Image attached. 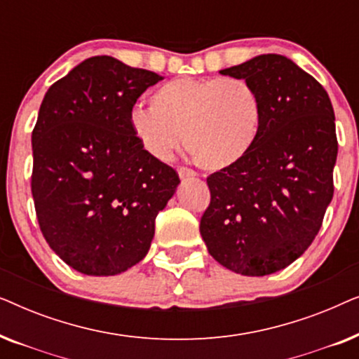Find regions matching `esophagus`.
Listing matches in <instances>:
<instances>
[{"instance_id": "34e87169", "label": "esophagus", "mask_w": 359, "mask_h": 359, "mask_svg": "<svg viewBox=\"0 0 359 359\" xmlns=\"http://www.w3.org/2000/svg\"><path fill=\"white\" fill-rule=\"evenodd\" d=\"M178 176L181 180H193V178H196V173L193 170H189V168H180L178 170Z\"/></svg>"}]
</instances>
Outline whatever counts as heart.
Listing matches in <instances>:
<instances>
[{"label": "heart", "mask_w": 359, "mask_h": 359, "mask_svg": "<svg viewBox=\"0 0 359 359\" xmlns=\"http://www.w3.org/2000/svg\"><path fill=\"white\" fill-rule=\"evenodd\" d=\"M263 122L258 91L242 78H178L150 95V107L135 106L129 124L139 144L168 161L184 140L196 163L225 171L245 160Z\"/></svg>", "instance_id": "obj_1"}]
</instances>
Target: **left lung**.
Wrapping results in <instances>:
<instances>
[{"label": "left lung", "instance_id": "8db88e82", "mask_svg": "<svg viewBox=\"0 0 359 359\" xmlns=\"http://www.w3.org/2000/svg\"><path fill=\"white\" fill-rule=\"evenodd\" d=\"M258 91L263 122L253 150L208 178L201 235L210 257L243 276H266L301 257L333 198L338 144L327 91L291 58L264 53L220 70Z\"/></svg>", "mask_w": 359, "mask_h": 359}]
</instances>
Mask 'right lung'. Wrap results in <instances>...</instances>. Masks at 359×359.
<instances>
[{"label":"right lung","instance_id":"right-lung-1","mask_svg":"<svg viewBox=\"0 0 359 359\" xmlns=\"http://www.w3.org/2000/svg\"><path fill=\"white\" fill-rule=\"evenodd\" d=\"M160 75L109 55L83 60L43 96L32 132V198L50 248L76 271L114 276L145 258L180 178L132 134Z\"/></svg>","mask_w":359,"mask_h":359}]
</instances>
